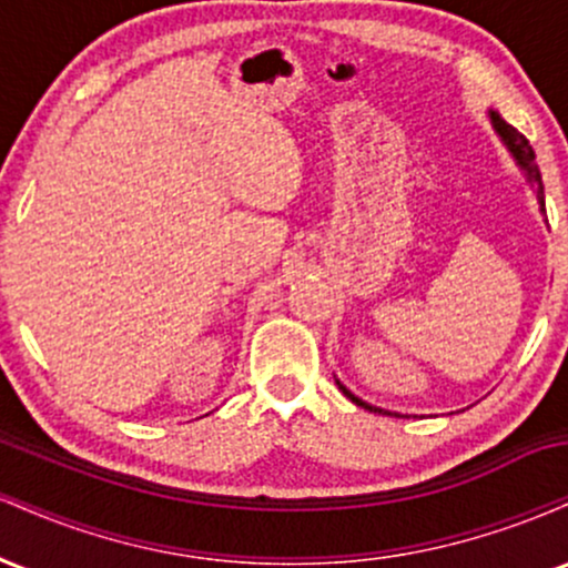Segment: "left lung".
I'll return each instance as SVG.
<instances>
[{"label": "left lung", "instance_id": "obj_1", "mask_svg": "<svg viewBox=\"0 0 568 568\" xmlns=\"http://www.w3.org/2000/svg\"><path fill=\"white\" fill-rule=\"evenodd\" d=\"M488 116H491V125H494V130H497V135L501 141H505V146H507V152L513 154V160L518 162V168L520 171L526 173V181H529V184L534 186V192H537V200H539V211H545V186H542V175H539V168H537V162H534V149L529 146V141H526V135H520L518 130H515L513 125H507L505 120H501V116L497 114V112H488ZM338 384V389H342L344 395L349 397L352 403H355V406H363L366 410H374V414H389V410H384V408H376V406H368L366 400H361V397H355L349 393L347 387H344L342 382H336Z\"/></svg>", "mask_w": 568, "mask_h": 568}]
</instances>
